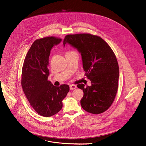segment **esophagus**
<instances>
[{"label":"esophagus","mask_w":146,"mask_h":146,"mask_svg":"<svg viewBox=\"0 0 146 146\" xmlns=\"http://www.w3.org/2000/svg\"><path fill=\"white\" fill-rule=\"evenodd\" d=\"M69 87H70V90H73V89L77 88V86L75 85H70L69 86Z\"/></svg>","instance_id":"34e87169"}]
</instances>
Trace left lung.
<instances>
[{"instance_id": "obj_1", "label": "left lung", "mask_w": 146, "mask_h": 146, "mask_svg": "<svg viewBox=\"0 0 146 146\" xmlns=\"http://www.w3.org/2000/svg\"><path fill=\"white\" fill-rule=\"evenodd\" d=\"M66 43L81 53L85 75L92 83L86 87L77 85L84 92L82 108L94 114L105 112L112 105L118 86L119 66L113 50L101 37L90 33L68 35L64 45Z\"/></svg>"}]
</instances>
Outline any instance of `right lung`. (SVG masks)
Listing matches in <instances>:
<instances>
[{"mask_svg":"<svg viewBox=\"0 0 146 146\" xmlns=\"http://www.w3.org/2000/svg\"><path fill=\"white\" fill-rule=\"evenodd\" d=\"M61 40L54 36L36 40L26 54L22 68L23 92L32 108L45 117L52 116L61 110L62 101L69 92V85L54 86L48 80L50 50Z\"/></svg>","mask_w":146,"mask_h":146,"instance_id":"obj_1","label":"right lung"}]
</instances>
